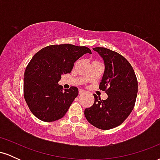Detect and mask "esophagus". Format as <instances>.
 Instances as JSON below:
<instances>
[{"label": "esophagus", "instance_id": "1", "mask_svg": "<svg viewBox=\"0 0 160 160\" xmlns=\"http://www.w3.org/2000/svg\"><path fill=\"white\" fill-rule=\"evenodd\" d=\"M86 92V91L85 90H83V89H79V94L80 95H82V94H83V93H85Z\"/></svg>", "mask_w": 160, "mask_h": 160}]
</instances>
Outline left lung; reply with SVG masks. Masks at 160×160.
I'll use <instances>...</instances> for the list:
<instances>
[{
  "mask_svg": "<svg viewBox=\"0 0 160 160\" xmlns=\"http://www.w3.org/2000/svg\"><path fill=\"white\" fill-rule=\"evenodd\" d=\"M93 50L102 57L104 72L99 85L108 95L106 100L93 94L95 102L86 108L84 114L89 123L100 129L108 130L120 126L131 113L138 93V80L133 68L118 52L104 47Z\"/></svg>",
  "mask_w": 160,
  "mask_h": 160,
  "instance_id": "obj_1",
  "label": "left lung"
}]
</instances>
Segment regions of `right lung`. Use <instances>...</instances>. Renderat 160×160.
<instances>
[{
  "label": "right lung",
  "instance_id": "right-lung-1",
  "mask_svg": "<svg viewBox=\"0 0 160 160\" xmlns=\"http://www.w3.org/2000/svg\"><path fill=\"white\" fill-rule=\"evenodd\" d=\"M86 53H92L86 47L60 44L46 47L33 56L24 74V97L37 118L53 122L65 115L78 96V89L71 86L63 91L58 82Z\"/></svg>",
  "mask_w": 160,
  "mask_h": 160
}]
</instances>
